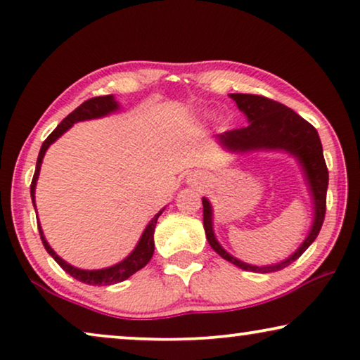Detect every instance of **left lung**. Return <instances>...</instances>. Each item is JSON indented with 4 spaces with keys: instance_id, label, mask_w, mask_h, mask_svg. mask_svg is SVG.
<instances>
[{
    "instance_id": "1",
    "label": "left lung",
    "mask_w": 360,
    "mask_h": 360,
    "mask_svg": "<svg viewBox=\"0 0 360 360\" xmlns=\"http://www.w3.org/2000/svg\"><path fill=\"white\" fill-rule=\"evenodd\" d=\"M229 96L235 101L238 109L245 114L248 125L243 129L217 135V143L225 151L233 155H250L257 153V151L274 153L276 151V153H285L292 156L297 161V165L300 166L303 181H305L307 189L310 192L313 220L305 240L285 259L266 266L248 264V262L230 255L220 245L214 230V207H212L210 200L207 197H202V205H204V230L207 241H209L212 250L243 271L267 274V272L281 271L288 264H292L316 240L326 212L328 168L325 163V156H323L321 140L316 129L311 124H308L305 119H302L297 112H293L287 105L276 103L272 99L262 98V96L241 93Z\"/></svg>"
}]
</instances>
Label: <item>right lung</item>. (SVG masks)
<instances>
[{
    "instance_id": "right-lung-1",
    "label": "right lung",
    "mask_w": 360,
    "mask_h": 360,
    "mask_svg": "<svg viewBox=\"0 0 360 360\" xmlns=\"http://www.w3.org/2000/svg\"><path fill=\"white\" fill-rule=\"evenodd\" d=\"M120 109V104L117 103V99L114 98V94L109 96H99V98H91L88 101H84L83 104L73 110L72 114H68L62 122L57 125L52 134L47 136V140L44 141L42 146H40L39 151V158H37V165H35V173L32 178V184H30V197H32V204L35 207V186H37V179L40 174V166H42L44 156L47 153L49 146L55 143L60 136H62L65 131H68L73 127L75 124L78 122H84V120H94V119H103L105 115H110L114 112H117ZM166 207H163L158 214H156L153 219L148 221V225L145 226L143 233H141L139 243H136L134 250H131L130 255L127 257H124L122 261H119L117 264H112L109 267H103V269H79L77 266H72L70 262L62 259L57 252L52 250V246L49 245V241L45 240V235L42 231V226H40V221H37L39 226V233H40V240H42L45 250L50 256L53 257L55 261L58 262L60 267L65 272H68L70 276L75 277V279L84 283H89V285H112V283L122 282L125 279H129L130 276H134L136 271H140L141 267H145L148 264L151 256L155 252V226L156 221H158V217L163 214V210ZM37 212V209H35Z\"/></svg>"
}]
</instances>
